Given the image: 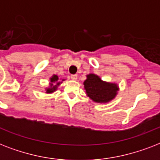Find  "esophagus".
Here are the masks:
<instances>
[{"mask_svg": "<svg viewBox=\"0 0 160 160\" xmlns=\"http://www.w3.org/2000/svg\"><path fill=\"white\" fill-rule=\"evenodd\" d=\"M70 78H71V80H76V79H77V75H70Z\"/></svg>", "mask_w": 160, "mask_h": 160, "instance_id": "34e87169", "label": "esophagus"}]
</instances>
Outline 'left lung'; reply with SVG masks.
<instances>
[{"instance_id": "1", "label": "left lung", "mask_w": 160, "mask_h": 160, "mask_svg": "<svg viewBox=\"0 0 160 160\" xmlns=\"http://www.w3.org/2000/svg\"><path fill=\"white\" fill-rule=\"evenodd\" d=\"M84 85L88 96L98 103L109 102L114 99L118 91V86L115 84L104 82L94 74L87 75Z\"/></svg>"}]
</instances>
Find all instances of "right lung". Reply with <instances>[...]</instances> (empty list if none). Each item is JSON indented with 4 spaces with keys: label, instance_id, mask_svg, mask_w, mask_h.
Instances as JSON below:
<instances>
[{
    "label": "right lung",
    "instance_id": "right-lung-1",
    "mask_svg": "<svg viewBox=\"0 0 160 160\" xmlns=\"http://www.w3.org/2000/svg\"><path fill=\"white\" fill-rule=\"evenodd\" d=\"M58 79H59V78H58L57 75H53V76H52V78H51V88H49V89H47V90H46V92H47V93H51V92H53V91H55V90H56V85L53 86V84H52V83L55 82V81H57ZM59 84H60V83H57L56 85H59Z\"/></svg>",
    "mask_w": 160,
    "mask_h": 160
}]
</instances>
